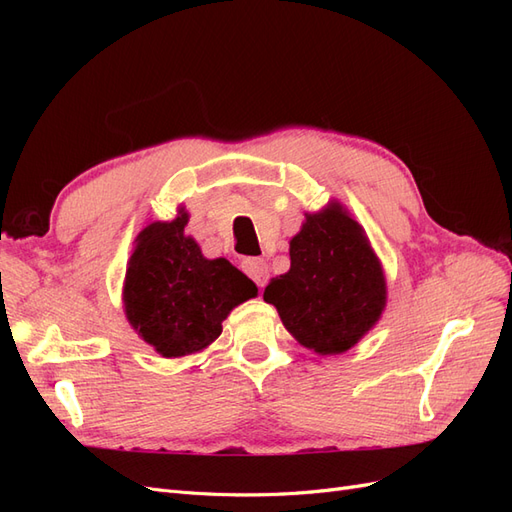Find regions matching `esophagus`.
Returning a JSON list of instances; mask_svg holds the SVG:
<instances>
[{"label":"esophagus","mask_w":512,"mask_h":512,"mask_svg":"<svg viewBox=\"0 0 512 512\" xmlns=\"http://www.w3.org/2000/svg\"><path fill=\"white\" fill-rule=\"evenodd\" d=\"M241 267L258 284V288H265L267 277H269V267H267L265 260H262V258H245L241 262Z\"/></svg>","instance_id":"esophagus-1"}]
</instances>
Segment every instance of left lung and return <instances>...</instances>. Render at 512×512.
Segmentation results:
<instances>
[{
    "instance_id": "1",
    "label": "left lung",
    "mask_w": 512,
    "mask_h": 512,
    "mask_svg": "<svg viewBox=\"0 0 512 512\" xmlns=\"http://www.w3.org/2000/svg\"><path fill=\"white\" fill-rule=\"evenodd\" d=\"M286 331L320 356L344 354L376 327L386 277L363 226L339 203L305 213L290 239V269L265 288Z\"/></svg>"
}]
</instances>
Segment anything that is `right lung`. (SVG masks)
<instances>
[{"mask_svg":"<svg viewBox=\"0 0 512 512\" xmlns=\"http://www.w3.org/2000/svg\"><path fill=\"white\" fill-rule=\"evenodd\" d=\"M190 213L149 222L134 239L123 277V312L130 327L164 359L209 348L228 314L258 294L256 284L226 258H205L185 235Z\"/></svg>","mask_w":512,"mask_h":512,"instance_id":"1","label":"right lung"}]
</instances>
